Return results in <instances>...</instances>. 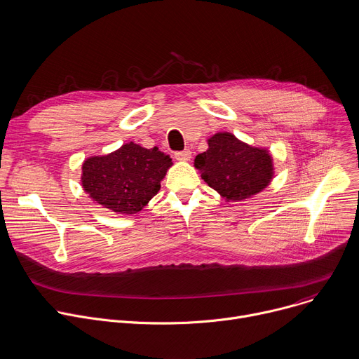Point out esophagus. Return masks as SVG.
I'll return each mask as SVG.
<instances>
[{"label":"esophagus","mask_w":359,"mask_h":359,"mask_svg":"<svg viewBox=\"0 0 359 359\" xmlns=\"http://www.w3.org/2000/svg\"><path fill=\"white\" fill-rule=\"evenodd\" d=\"M174 157L178 160V161H188L191 158V151L187 149V150H182V151H177L174 154Z\"/></svg>","instance_id":"obj_1"}]
</instances>
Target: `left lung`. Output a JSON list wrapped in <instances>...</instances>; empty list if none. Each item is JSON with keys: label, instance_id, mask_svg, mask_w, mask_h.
Masks as SVG:
<instances>
[{"label": "left lung", "instance_id": "8db88e82", "mask_svg": "<svg viewBox=\"0 0 359 359\" xmlns=\"http://www.w3.org/2000/svg\"><path fill=\"white\" fill-rule=\"evenodd\" d=\"M208 150L195 157L202 180L228 201H242L264 189L273 178L267 150L248 146L231 133H217Z\"/></svg>", "mask_w": 359, "mask_h": 359}]
</instances>
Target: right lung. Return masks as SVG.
Listing matches in <instances>:
<instances>
[{"mask_svg": "<svg viewBox=\"0 0 359 359\" xmlns=\"http://www.w3.org/2000/svg\"><path fill=\"white\" fill-rule=\"evenodd\" d=\"M172 165L170 156L127 142L118 150L90 157L82 165V185L89 196L118 213H135L160 191Z\"/></svg>", "mask_w": 359, "mask_h": 359, "instance_id": "1", "label": "right lung"}]
</instances>
